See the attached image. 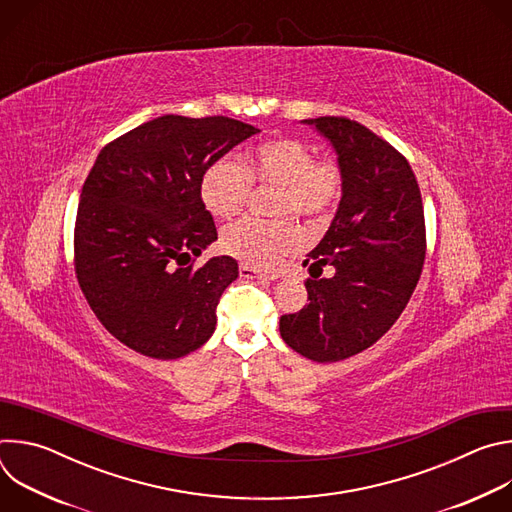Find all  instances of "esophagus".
Segmentation results:
<instances>
[{
	"label": "esophagus",
	"mask_w": 512,
	"mask_h": 512,
	"mask_svg": "<svg viewBox=\"0 0 512 512\" xmlns=\"http://www.w3.org/2000/svg\"><path fill=\"white\" fill-rule=\"evenodd\" d=\"M241 277H245V279H259V281H275L277 279V275L263 273V271H259L255 267H249V265H241Z\"/></svg>",
	"instance_id": "34e87169"
}]
</instances>
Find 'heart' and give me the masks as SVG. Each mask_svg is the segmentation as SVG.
<instances>
[{
    "label": "heart",
    "instance_id": "b5f03b06",
    "mask_svg": "<svg viewBox=\"0 0 512 512\" xmlns=\"http://www.w3.org/2000/svg\"><path fill=\"white\" fill-rule=\"evenodd\" d=\"M251 184L277 186V214L320 218L342 192V172L332 160L314 162V152L304 141L275 137L251 148L241 166L231 158L212 162L200 178V200L218 221H229L243 210ZM302 243V231L287 218L275 223L247 218L229 227L221 239L231 257L255 269L277 267Z\"/></svg>",
    "mask_w": 512,
    "mask_h": 512
}]
</instances>
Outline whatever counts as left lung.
Listing matches in <instances>:
<instances>
[{"mask_svg": "<svg viewBox=\"0 0 512 512\" xmlns=\"http://www.w3.org/2000/svg\"><path fill=\"white\" fill-rule=\"evenodd\" d=\"M302 123L332 145L342 194L304 261L310 302L281 316L279 334L310 360L336 362L373 346L405 310L425 259L423 204L409 162L371 129L344 117ZM324 264L335 275L318 280Z\"/></svg>", "mask_w": 512, "mask_h": 512, "instance_id": "obj_1", "label": "left lung"}]
</instances>
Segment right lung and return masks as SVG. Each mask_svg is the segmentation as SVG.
<instances>
[{
	"label": "right lung",
	"instance_id": "1",
	"mask_svg": "<svg viewBox=\"0 0 512 512\" xmlns=\"http://www.w3.org/2000/svg\"><path fill=\"white\" fill-rule=\"evenodd\" d=\"M255 133L221 115H164L97 156L77 212V279L99 322L131 350L172 360L212 336L239 265L229 255L198 269L181 259L218 239L200 200L204 170Z\"/></svg>",
	"mask_w": 512,
	"mask_h": 512
}]
</instances>
